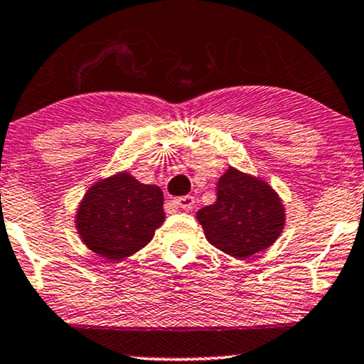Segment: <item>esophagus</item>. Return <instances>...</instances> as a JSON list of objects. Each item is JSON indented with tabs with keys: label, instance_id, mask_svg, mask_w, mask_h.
<instances>
[{
	"label": "esophagus",
	"instance_id": "34e87169",
	"mask_svg": "<svg viewBox=\"0 0 364 364\" xmlns=\"http://www.w3.org/2000/svg\"><path fill=\"white\" fill-rule=\"evenodd\" d=\"M174 203H176V207L183 208V210H191L195 207V198H193V196H190V195L179 196V198L174 200Z\"/></svg>",
	"mask_w": 364,
	"mask_h": 364
}]
</instances>
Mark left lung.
Masks as SVG:
<instances>
[{
	"label": "left lung",
	"instance_id": "left-lung-1",
	"mask_svg": "<svg viewBox=\"0 0 364 364\" xmlns=\"http://www.w3.org/2000/svg\"><path fill=\"white\" fill-rule=\"evenodd\" d=\"M205 237L232 257L264 251L282 234L284 207L268 183L230 168L217 183V200L196 213Z\"/></svg>",
	"mask_w": 364,
	"mask_h": 364
}]
</instances>
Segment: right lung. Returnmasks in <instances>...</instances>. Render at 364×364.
Instances as JSON below:
<instances>
[{
	"label": "right lung",
	"instance_id": "obj_1",
	"mask_svg": "<svg viewBox=\"0 0 364 364\" xmlns=\"http://www.w3.org/2000/svg\"><path fill=\"white\" fill-rule=\"evenodd\" d=\"M163 201L159 186L144 185L127 171L100 179L77 207V234L105 259L122 261L147 246L163 225Z\"/></svg>",
	"mask_w": 364,
	"mask_h": 364
}]
</instances>
